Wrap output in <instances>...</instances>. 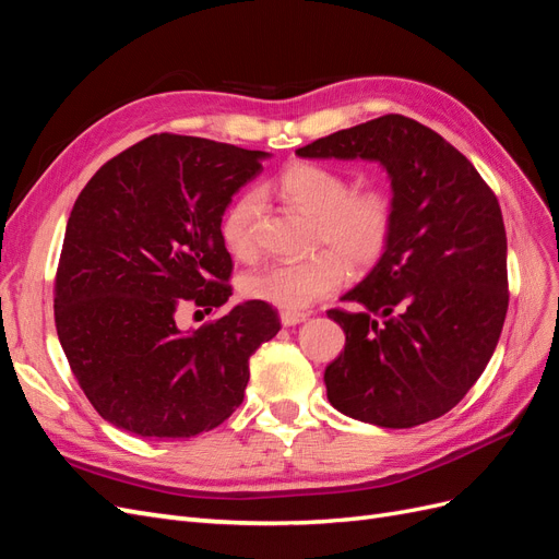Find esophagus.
<instances>
[{
    "label": "esophagus",
    "mask_w": 559,
    "mask_h": 559,
    "mask_svg": "<svg viewBox=\"0 0 559 559\" xmlns=\"http://www.w3.org/2000/svg\"><path fill=\"white\" fill-rule=\"evenodd\" d=\"M280 319H282L284 326H296V324H300V321L308 319V312H286V310H282Z\"/></svg>",
    "instance_id": "esophagus-1"
}]
</instances>
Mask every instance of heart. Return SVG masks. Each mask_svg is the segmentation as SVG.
Returning a JSON list of instances; mask_svg holds the SVG:
<instances>
[{
    "label": "heart",
    "instance_id": "b5f03b06",
    "mask_svg": "<svg viewBox=\"0 0 559 559\" xmlns=\"http://www.w3.org/2000/svg\"><path fill=\"white\" fill-rule=\"evenodd\" d=\"M273 191L300 212L314 218V245H329L310 259L273 263L253 270L242 282V292L286 312H300L317 300L335 294L349 277L347 259L368 267L382 259L394 235V200L384 189H352L345 173L331 165L296 160L273 181ZM261 195L247 191L230 202L222 216V240L238 259L257 251V222Z\"/></svg>",
    "mask_w": 559,
    "mask_h": 559
}]
</instances>
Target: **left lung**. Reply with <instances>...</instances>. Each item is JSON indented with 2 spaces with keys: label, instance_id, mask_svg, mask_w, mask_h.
<instances>
[{
  "label": "left lung",
  "instance_id": "obj_1",
  "mask_svg": "<svg viewBox=\"0 0 559 559\" xmlns=\"http://www.w3.org/2000/svg\"><path fill=\"white\" fill-rule=\"evenodd\" d=\"M378 160L392 177L394 235L368 277L329 310L345 352L326 366L333 408L386 429L445 415L483 376L509 310L499 200L431 128L386 114L296 148Z\"/></svg>",
  "mask_w": 559,
  "mask_h": 559
}]
</instances>
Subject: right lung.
Segmentation results:
<instances>
[{
	"mask_svg": "<svg viewBox=\"0 0 559 559\" xmlns=\"http://www.w3.org/2000/svg\"><path fill=\"white\" fill-rule=\"evenodd\" d=\"M265 151L151 134L83 186L56 273V329L99 417L142 438H191L245 399L249 357L280 331L261 300L179 331L186 302L218 310L233 261L222 240L230 198Z\"/></svg>",
	"mask_w": 559,
	"mask_h": 559,
	"instance_id": "right-lung-1",
	"label": "right lung"
}]
</instances>
